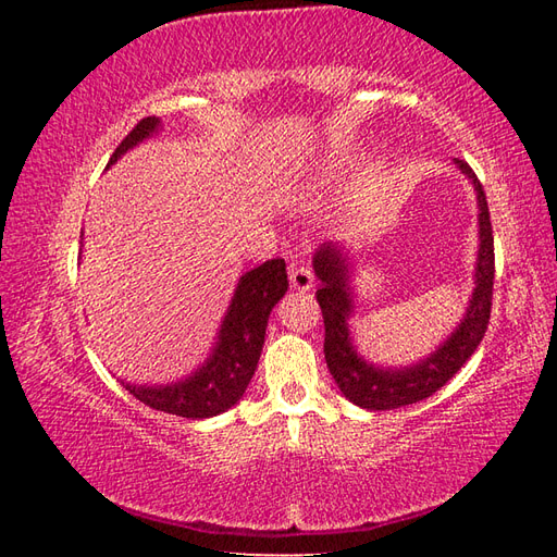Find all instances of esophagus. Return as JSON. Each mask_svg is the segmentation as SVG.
Here are the masks:
<instances>
[{"label": "esophagus", "instance_id": "1", "mask_svg": "<svg viewBox=\"0 0 557 557\" xmlns=\"http://www.w3.org/2000/svg\"><path fill=\"white\" fill-rule=\"evenodd\" d=\"M289 285L297 292H309L313 287V272L304 265H289Z\"/></svg>", "mask_w": 557, "mask_h": 557}]
</instances>
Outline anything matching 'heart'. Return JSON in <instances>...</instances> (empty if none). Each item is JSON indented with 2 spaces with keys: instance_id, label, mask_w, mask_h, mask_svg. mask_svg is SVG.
Listing matches in <instances>:
<instances>
[{
  "instance_id": "1",
  "label": "heart",
  "mask_w": 557,
  "mask_h": 557,
  "mask_svg": "<svg viewBox=\"0 0 557 557\" xmlns=\"http://www.w3.org/2000/svg\"><path fill=\"white\" fill-rule=\"evenodd\" d=\"M349 160L342 152H325L323 158H318L313 164H309L304 172L294 176L289 184V196L301 203H313V200L323 198L327 191H333V186L347 174Z\"/></svg>"
}]
</instances>
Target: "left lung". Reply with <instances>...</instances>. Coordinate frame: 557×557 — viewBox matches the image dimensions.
<instances>
[{"label": "left lung", "mask_w": 557, "mask_h": 557, "mask_svg": "<svg viewBox=\"0 0 557 557\" xmlns=\"http://www.w3.org/2000/svg\"><path fill=\"white\" fill-rule=\"evenodd\" d=\"M455 168L474 186L479 206V253L474 265V289H471L465 315L429 357L409 366H381L363 357L354 345L349 321L357 313V292L351 277L357 270V256L347 246L325 242L313 253V272L321 280L315 292L325 323V361L339 393L354 405L371 411L399 409L437 393L486 335L493 299V230L483 186L465 160H453Z\"/></svg>", "instance_id": "obj_1"}]
</instances>
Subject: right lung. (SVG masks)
Returning <instances> with one entry per match:
<instances>
[{"mask_svg":"<svg viewBox=\"0 0 557 557\" xmlns=\"http://www.w3.org/2000/svg\"><path fill=\"white\" fill-rule=\"evenodd\" d=\"M160 132V116L140 120L114 150L110 164ZM287 289L289 280L282 258L265 260L263 265L244 272L220 321L208 359L198 369L164 385L120 383L150 409L176 413L184 419H210L232 409L251 383L260 351H263L270 311L285 297Z\"/></svg>","mask_w":557,"mask_h":557,"instance_id":"add662e5","label":"right lung"}]
</instances>
